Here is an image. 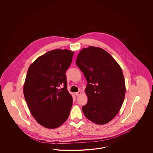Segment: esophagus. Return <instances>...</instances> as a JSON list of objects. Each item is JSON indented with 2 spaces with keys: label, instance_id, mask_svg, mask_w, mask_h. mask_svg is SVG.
Listing matches in <instances>:
<instances>
[{
  "label": "esophagus",
  "instance_id": "34e87169",
  "mask_svg": "<svg viewBox=\"0 0 153 153\" xmlns=\"http://www.w3.org/2000/svg\"><path fill=\"white\" fill-rule=\"evenodd\" d=\"M81 94V92L80 91H79V92H76V93H75V95H76L77 96H80Z\"/></svg>",
  "mask_w": 153,
  "mask_h": 153
}]
</instances>
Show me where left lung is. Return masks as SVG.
I'll return each instance as SVG.
<instances>
[{
	"label": "left lung",
	"instance_id": "1",
	"mask_svg": "<svg viewBox=\"0 0 153 153\" xmlns=\"http://www.w3.org/2000/svg\"><path fill=\"white\" fill-rule=\"evenodd\" d=\"M76 63L88 82L85 89L88 102L82 107L84 115L97 124L108 123L117 114L124 99L122 68L107 51L94 46L82 49Z\"/></svg>",
	"mask_w": 153,
	"mask_h": 153
}]
</instances>
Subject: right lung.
<instances>
[{
	"label": "right lung",
	"instance_id": "obj_1",
	"mask_svg": "<svg viewBox=\"0 0 153 153\" xmlns=\"http://www.w3.org/2000/svg\"><path fill=\"white\" fill-rule=\"evenodd\" d=\"M74 51L56 49L36 58L30 66L23 94L36 122L48 128H56L69 117L73 99L67 90L66 71ZM63 88L59 89L61 85Z\"/></svg>",
	"mask_w": 153,
	"mask_h": 153
}]
</instances>
